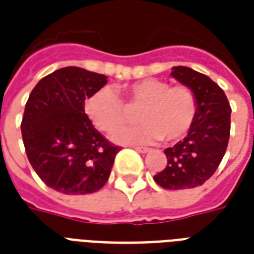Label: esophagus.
<instances>
[{"label":"esophagus","instance_id":"34e87169","mask_svg":"<svg viewBox=\"0 0 254 254\" xmlns=\"http://www.w3.org/2000/svg\"><path fill=\"white\" fill-rule=\"evenodd\" d=\"M134 149L138 153H142V154H146V153H149L150 151V149L149 147H141V146H134Z\"/></svg>","mask_w":254,"mask_h":254}]
</instances>
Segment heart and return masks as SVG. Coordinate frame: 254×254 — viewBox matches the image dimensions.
Instances as JSON below:
<instances>
[{"label":"heart","mask_w":254,"mask_h":254,"mask_svg":"<svg viewBox=\"0 0 254 254\" xmlns=\"http://www.w3.org/2000/svg\"><path fill=\"white\" fill-rule=\"evenodd\" d=\"M120 91L129 108H141L139 117L145 124L115 131L112 137L119 142H154L162 138L173 142L183 138L196 119V96L186 85L171 87L159 79H145L123 85ZM127 107L111 88L96 91L84 103L88 119L103 131L127 124L131 119Z\"/></svg>","instance_id":"heart-1"}]
</instances>
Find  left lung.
<instances>
[{"label":"left lung","instance_id":"1","mask_svg":"<svg viewBox=\"0 0 254 254\" xmlns=\"http://www.w3.org/2000/svg\"><path fill=\"white\" fill-rule=\"evenodd\" d=\"M171 76L192 89L197 113L185 138L165 150L167 165L154 181L166 190L193 189L212 177L224 157L232 111L224 91L207 75L178 65Z\"/></svg>","mask_w":254,"mask_h":254}]
</instances>
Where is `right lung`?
<instances>
[{
    "label": "right lung",
    "instance_id": "right-lung-1",
    "mask_svg": "<svg viewBox=\"0 0 254 254\" xmlns=\"http://www.w3.org/2000/svg\"><path fill=\"white\" fill-rule=\"evenodd\" d=\"M107 76L64 67L39 80L21 124L26 154L46 186L65 195L99 191L111 175L119 146L92 125L84 101Z\"/></svg>",
    "mask_w": 254,
    "mask_h": 254
}]
</instances>
